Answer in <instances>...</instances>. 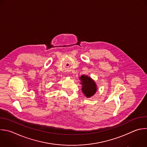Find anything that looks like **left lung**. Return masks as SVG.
Wrapping results in <instances>:
<instances>
[{
	"mask_svg": "<svg viewBox=\"0 0 147 147\" xmlns=\"http://www.w3.org/2000/svg\"><path fill=\"white\" fill-rule=\"evenodd\" d=\"M80 84L82 85V92L87 98L93 96L97 90L96 84L90 77L86 75H82L80 77Z\"/></svg>",
	"mask_w": 147,
	"mask_h": 147,
	"instance_id": "obj_1",
	"label": "left lung"
}]
</instances>
